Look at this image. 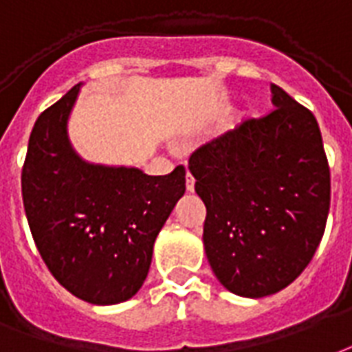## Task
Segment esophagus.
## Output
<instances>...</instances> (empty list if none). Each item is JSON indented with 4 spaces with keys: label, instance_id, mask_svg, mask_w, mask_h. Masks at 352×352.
I'll list each match as a JSON object with an SVG mask.
<instances>
[{
    "label": "esophagus",
    "instance_id": "1",
    "mask_svg": "<svg viewBox=\"0 0 352 352\" xmlns=\"http://www.w3.org/2000/svg\"><path fill=\"white\" fill-rule=\"evenodd\" d=\"M194 188H196V179L188 173V175H186V190H188V192H194Z\"/></svg>",
    "mask_w": 352,
    "mask_h": 352
}]
</instances>
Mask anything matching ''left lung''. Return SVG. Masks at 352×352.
Masks as SVG:
<instances>
[{
	"label": "left lung",
	"mask_w": 352,
	"mask_h": 352,
	"mask_svg": "<svg viewBox=\"0 0 352 352\" xmlns=\"http://www.w3.org/2000/svg\"><path fill=\"white\" fill-rule=\"evenodd\" d=\"M274 110L246 119L192 153L207 207L210 269L239 296L261 298L295 282L324 233L330 169L314 113L278 85Z\"/></svg>",
	"instance_id": "obj_1"
}]
</instances>
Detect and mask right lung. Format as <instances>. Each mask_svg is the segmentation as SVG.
Returning <instances> with one entry per match:
<instances>
[{
    "instance_id": "right-lung-1",
    "label": "right lung",
    "mask_w": 352,
    "mask_h": 352,
    "mask_svg": "<svg viewBox=\"0 0 352 352\" xmlns=\"http://www.w3.org/2000/svg\"><path fill=\"white\" fill-rule=\"evenodd\" d=\"M74 85L38 116L22 168L23 209L46 267L72 295L98 306L132 298L147 278L156 235L186 190V171L145 175L89 164L67 123Z\"/></svg>"
}]
</instances>
